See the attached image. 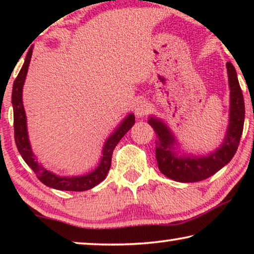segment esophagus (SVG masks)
Segmentation results:
<instances>
[{
	"instance_id": "1",
	"label": "esophagus",
	"mask_w": 254,
	"mask_h": 254,
	"mask_svg": "<svg viewBox=\"0 0 254 254\" xmlns=\"http://www.w3.org/2000/svg\"><path fill=\"white\" fill-rule=\"evenodd\" d=\"M149 109H150V106H149V103L147 100L141 99L138 100L136 106H135V114L137 117H143L149 112Z\"/></svg>"
}]
</instances>
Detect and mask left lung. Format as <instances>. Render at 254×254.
<instances>
[{
	"instance_id": "obj_1",
	"label": "left lung",
	"mask_w": 254,
	"mask_h": 254,
	"mask_svg": "<svg viewBox=\"0 0 254 254\" xmlns=\"http://www.w3.org/2000/svg\"><path fill=\"white\" fill-rule=\"evenodd\" d=\"M230 109L229 124L221 145L206 155H193L180 148L175 134L164 121L155 116L149 117L148 124L154 128L156 159L159 171L168 178L179 183H195L209 178L224 168L237 151L245 119V105L237 72L231 62L227 64Z\"/></svg>"
}]
</instances>
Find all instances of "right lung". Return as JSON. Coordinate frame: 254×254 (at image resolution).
Listing matches in <instances>:
<instances>
[{
  "label": "right lung",
  "instance_id": "1",
  "mask_svg": "<svg viewBox=\"0 0 254 254\" xmlns=\"http://www.w3.org/2000/svg\"><path fill=\"white\" fill-rule=\"evenodd\" d=\"M32 57V51H29L22 69H20L18 76L13 82L11 103L13 107V129H15V141L19 154L27 165L33 170L38 179L45 185L51 189L59 190H74V192H83L88 190L99 183H102L106 178L109 170L111 168V161H112V154L116 145L124 137V135L133 127L135 124V116L129 113L125 119L116 127L113 133L106 138L105 143L102 149V156L98 166L91 172L85 173L82 176H59L57 173L48 171L45 169L41 163L37 161L36 155L33 154L32 148L29 140V133H27V121L26 114L23 105V86L25 82L27 70Z\"/></svg>",
  "mask_w": 254,
  "mask_h": 254
}]
</instances>
